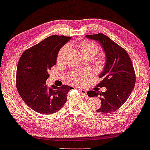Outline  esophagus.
Segmentation results:
<instances>
[{"label":"esophagus","instance_id":"obj_1","mask_svg":"<svg viewBox=\"0 0 150 150\" xmlns=\"http://www.w3.org/2000/svg\"><path fill=\"white\" fill-rule=\"evenodd\" d=\"M80 92H81V94H82L83 96H84V97L88 98L86 90H85V89H80Z\"/></svg>","mask_w":150,"mask_h":150}]
</instances>
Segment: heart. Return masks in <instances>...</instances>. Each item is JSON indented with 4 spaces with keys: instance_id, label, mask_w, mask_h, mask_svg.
I'll list each match as a JSON object with an SVG mask.
<instances>
[{
    "instance_id": "obj_1",
    "label": "heart",
    "mask_w": 150,
    "mask_h": 150,
    "mask_svg": "<svg viewBox=\"0 0 150 150\" xmlns=\"http://www.w3.org/2000/svg\"><path fill=\"white\" fill-rule=\"evenodd\" d=\"M78 47L84 57L91 56L93 57L96 54L98 51V46L92 41L84 40L78 44ZM67 48V46H64L60 49L58 54V60H61L65 51ZM91 72L90 70H76L70 74L68 76V80L70 83L74 84H82L84 82L86 78L89 77Z\"/></svg>"
}]
</instances>
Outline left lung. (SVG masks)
I'll return each instance as SVG.
<instances>
[{
	"label": "left lung",
	"mask_w": 150,
	"mask_h": 150,
	"mask_svg": "<svg viewBox=\"0 0 150 150\" xmlns=\"http://www.w3.org/2000/svg\"><path fill=\"white\" fill-rule=\"evenodd\" d=\"M86 37L99 42L105 52L104 68L99 75L102 80L97 85L105 87L103 92L90 90L89 96L100 95L101 107L98 112L111 113L116 111L130 96L136 83V74L128 54L123 48L104 34L86 35Z\"/></svg>",
	"instance_id": "8db88e82"
}]
</instances>
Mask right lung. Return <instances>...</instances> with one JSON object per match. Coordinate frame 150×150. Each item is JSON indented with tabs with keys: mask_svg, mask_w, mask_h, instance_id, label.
<instances>
[{
	"mask_svg": "<svg viewBox=\"0 0 150 150\" xmlns=\"http://www.w3.org/2000/svg\"><path fill=\"white\" fill-rule=\"evenodd\" d=\"M71 39L52 35L24 51L19 59L16 85L23 101L34 111L41 114H54L67 101L72 89L68 85L48 88V71L56 64L60 49Z\"/></svg>",
	"mask_w": 150,
	"mask_h": 150,
	"instance_id": "1",
	"label": "right lung"
}]
</instances>
